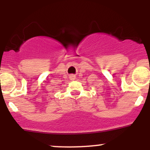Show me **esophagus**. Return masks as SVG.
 I'll return each mask as SVG.
<instances>
[{
    "label": "esophagus",
    "mask_w": 150,
    "mask_h": 150,
    "mask_svg": "<svg viewBox=\"0 0 150 150\" xmlns=\"http://www.w3.org/2000/svg\"><path fill=\"white\" fill-rule=\"evenodd\" d=\"M75 78H76V77H75V75H71L70 76H69V78H70L71 80H75Z\"/></svg>",
    "instance_id": "obj_1"
}]
</instances>
